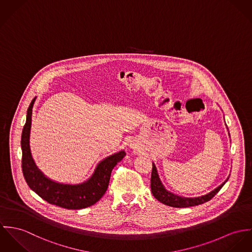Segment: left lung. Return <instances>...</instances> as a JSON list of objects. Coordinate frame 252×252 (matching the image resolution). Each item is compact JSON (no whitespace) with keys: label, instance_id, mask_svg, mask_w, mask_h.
Instances as JSON below:
<instances>
[{"label":"left lung","instance_id":"obj_1","mask_svg":"<svg viewBox=\"0 0 252 252\" xmlns=\"http://www.w3.org/2000/svg\"><path fill=\"white\" fill-rule=\"evenodd\" d=\"M228 179L229 178H227V180L220 187H218L217 189H215L214 190H212L211 192L205 195L199 196V197H183V196L177 195L168 191L159 179L155 163H153V170H152V176H151V189L155 198L158 199L162 204L170 207H174V208H187V207L197 206L210 201L220 190V189L223 187L224 184L228 181Z\"/></svg>","mask_w":252,"mask_h":252}]
</instances>
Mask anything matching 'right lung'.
I'll use <instances>...</instances> for the list:
<instances>
[{
  "mask_svg": "<svg viewBox=\"0 0 252 252\" xmlns=\"http://www.w3.org/2000/svg\"><path fill=\"white\" fill-rule=\"evenodd\" d=\"M35 98L30 103L21 136L22 171L29 188L48 203L68 210L84 209L95 204L106 192L113 168L125 158V151H120L101 160L92 177L84 183L67 185L48 179L36 167L30 149L32 112Z\"/></svg>",
  "mask_w": 252,
  "mask_h": 252,
  "instance_id": "obj_1",
  "label": "right lung"
}]
</instances>
